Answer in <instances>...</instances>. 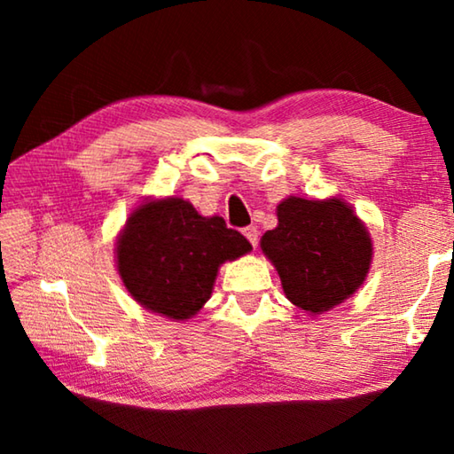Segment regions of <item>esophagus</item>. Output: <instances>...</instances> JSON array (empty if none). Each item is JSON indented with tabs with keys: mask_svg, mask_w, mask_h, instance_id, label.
Here are the masks:
<instances>
[{
	"mask_svg": "<svg viewBox=\"0 0 454 454\" xmlns=\"http://www.w3.org/2000/svg\"><path fill=\"white\" fill-rule=\"evenodd\" d=\"M242 232H244V236H246V240H248V242L256 248V244H258V230H256V226L244 228Z\"/></svg>",
	"mask_w": 454,
	"mask_h": 454,
	"instance_id": "obj_1",
	"label": "esophagus"
}]
</instances>
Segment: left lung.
Segmentation results:
<instances>
[{
    "instance_id": "8db88e82",
    "label": "left lung",
    "mask_w": 454,
    "mask_h": 454,
    "mask_svg": "<svg viewBox=\"0 0 454 454\" xmlns=\"http://www.w3.org/2000/svg\"><path fill=\"white\" fill-rule=\"evenodd\" d=\"M278 226L260 240L292 304L322 314L363 286L372 242L355 210L340 198L290 196L276 208Z\"/></svg>"
}]
</instances>
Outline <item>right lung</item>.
<instances>
[{
	"label": "right lung",
	"mask_w": 454,
	"mask_h": 454,
	"mask_svg": "<svg viewBox=\"0 0 454 454\" xmlns=\"http://www.w3.org/2000/svg\"><path fill=\"white\" fill-rule=\"evenodd\" d=\"M252 246L224 218H204L182 198L148 200L118 236L116 264L126 290L145 310L186 320L212 294L220 264Z\"/></svg>",
	"instance_id": "1"
}]
</instances>
